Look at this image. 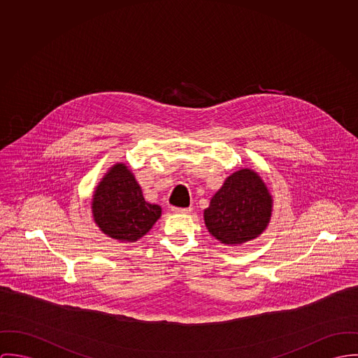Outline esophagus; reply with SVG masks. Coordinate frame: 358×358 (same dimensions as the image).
<instances>
[{"mask_svg":"<svg viewBox=\"0 0 358 358\" xmlns=\"http://www.w3.org/2000/svg\"><path fill=\"white\" fill-rule=\"evenodd\" d=\"M171 211L173 213H177V214H189L192 211L191 207H185V208H181V207H171Z\"/></svg>","mask_w":358,"mask_h":358,"instance_id":"obj_1","label":"esophagus"}]
</instances>
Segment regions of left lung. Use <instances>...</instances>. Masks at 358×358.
I'll return each instance as SVG.
<instances>
[{
  "label": "left lung",
  "mask_w": 358,
  "mask_h": 358,
  "mask_svg": "<svg viewBox=\"0 0 358 358\" xmlns=\"http://www.w3.org/2000/svg\"><path fill=\"white\" fill-rule=\"evenodd\" d=\"M273 199L251 169L231 174L204 210L208 232L222 244L236 245L258 238L272 217Z\"/></svg>",
  "instance_id": "obj_1"
}]
</instances>
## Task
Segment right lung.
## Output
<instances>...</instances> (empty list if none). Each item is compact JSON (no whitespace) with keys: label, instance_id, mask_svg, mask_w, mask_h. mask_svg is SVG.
I'll return each mask as SVG.
<instances>
[{"label":"right lung","instance_id":"right-lung-1","mask_svg":"<svg viewBox=\"0 0 358 358\" xmlns=\"http://www.w3.org/2000/svg\"><path fill=\"white\" fill-rule=\"evenodd\" d=\"M92 213L103 234L134 243L150 232L159 220L162 208L145 201L133 173L124 163H117L96 187Z\"/></svg>","mask_w":358,"mask_h":358}]
</instances>
